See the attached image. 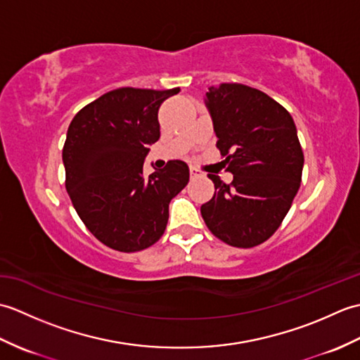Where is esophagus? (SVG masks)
I'll use <instances>...</instances> for the list:
<instances>
[{
    "label": "esophagus",
    "instance_id": "1",
    "mask_svg": "<svg viewBox=\"0 0 360 360\" xmlns=\"http://www.w3.org/2000/svg\"><path fill=\"white\" fill-rule=\"evenodd\" d=\"M200 176H202V172H200L195 167H190V178H200Z\"/></svg>",
    "mask_w": 360,
    "mask_h": 360
}]
</instances>
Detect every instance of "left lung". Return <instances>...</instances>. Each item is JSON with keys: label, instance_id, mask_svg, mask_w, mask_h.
<instances>
[{"label": "left lung", "instance_id": "left-lung-1", "mask_svg": "<svg viewBox=\"0 0 360 360\" xmlns=\"http://www.w3.org/2000/svg\"><path fill=\"white\" fill-rule=\"evenodd\" d=\"M205 106L231 186L209 174L215 195L201 205L210 232L254 248L280 227L302 182L303 151L290 114L263 91L240 83L210 86Z\"/></svg>", "mask_w": 360, "mask_h": 360}]
</instances>
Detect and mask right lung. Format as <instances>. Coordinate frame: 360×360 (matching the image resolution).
<instances>
[{
	"label": "right lung",
	"instance_id": "add662e5",
	"mask_svg": "<svg viewBox=\"0 0 360 360\" xmlns=\"http://www.w3.org/2000/svg\"><path fill=\"white\" fill-rule=\"evenodd\" d=\"M178 93L114 89L82 108L68 128V195L89 232L111 249L137 252L155 244L167 227L168 204L187 186L182 160L143 174L150 145L160 136L159 106Z\"/></svg>",
	"mask_w": 360,
	"mask_h": 360
}]
</instances>
